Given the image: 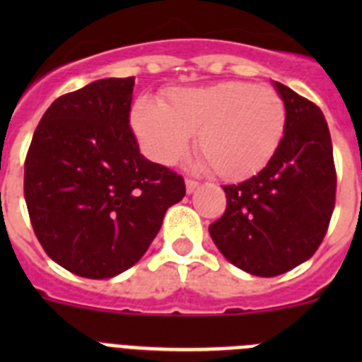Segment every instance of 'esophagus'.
I'll return each instance as SVG.
<instances>
[{
    "instance_id": "1",
    "label": "esophagus",
    "mask_w": 362,
    "mask_h": 362,
    "mask_svg": "<svg viewBox=\"0 0 362 362\" xmlns=\"http://www.w3.org/2000/svg\"><path fill=\"white\" fill-rule=\"evenodd\" d=\"M185 185H187V192H188V194H192V192H196V188L199 187V183H197V181H194V179H187V181H185Z\"/></svg>"
}]
</instances>
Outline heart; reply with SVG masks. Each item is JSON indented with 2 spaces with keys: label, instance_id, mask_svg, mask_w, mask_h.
<instances>
[{
  "label": "heart",
  "instance_id": "b5f03b06",
  "mask_svg": "<svg viewBox=\"0 0 362 362\" xmlns=\"http://www.w3.org/2000/svg\"><path fill=\"white\" fill-rule=\"evenodd\" d=\"M132 129L148 158L174 165L197 134V152L212 174L243 181L261 172L283 141L286 107L270 86L225 81L183 86L158 99L139 98Z\"/></svg>",
  "mask_w": 362,
  "mask_h": 362
}]
</instances>
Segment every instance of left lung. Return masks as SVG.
I'll return each mask as SVG.
<instances>
[{
  "mask_svg": "<svg viewBox=\"0 0 362 362\" xmlns=\"http://www.w3.org/2000/svg\"><path fill=\"white\" fill-rule=\"evenodd\" d=\"M286 107L279 148L263 170L223 187L226 210L210 238L233 267L276 277L305 263L322 243L335 204L332 137L321 108L274 81Z\"/></svg>",
  "mask_w": 362,
  "mask_h": 362,
  "instance_id": "obj_1",
  "label": "left lung"
}]
</instances>
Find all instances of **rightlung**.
<instances>
[{"label":"right lung","instance_id":"add662e5","mask_svg":"<svg viewBox=\"0 0 362 362\" xmlns=\"http://www.w3.org/2000/svg\"><path fill=\"white\" fill-rule=\"evenodd\" d=\"M134 78L98 79L57 98L25 161V201L43 250L86 279L129 270L148 250L181 175L139 152L130 129Z\"/></svg>","mask_w":362,"mask_h":362}]
</instances>
